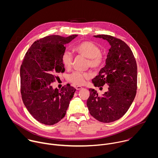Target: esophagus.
<instances>
[{
    "label": "esophagus",
    "instance_id": "obj_1",
    "mask_svg": "<svg viewBox=\"0 0 158 158\" xmlns=\"http://www.w3.org/2000/svg\"><path fill=\"white\" fill-rule=\"evenodd\" d=\"M81 89H82V87H81V86H76V89L77 90V91H79V90H81Z\"/></svg>",
    "mask_w": 158,
    "mask_h": 158
}]
</instances>
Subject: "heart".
Returning <instances> with one entry per match:
<instances>
[{"label": "heart", "mask_w": 158, "mask_h": 158, "mask_svg": "<svg viewBox=\"0 0 158 158\" xmlns=\"http://www.w3.org/2000/svg\"><path fill=\"white\" fill-rule=\"evenodd\" d=\"M73 51L78 55L88 59L87 65L93 69H99L102 66L104 59L101 55V49L91 41H84L77 44L73 48ZM73 58L71 54L65 51L62 55V62L65 69L71 68ZM89 78V75L85 73L74 72L68 76V80L73 84L82 85Z\"/></svg>", "instance_id": "heart-1"}]
</instances>
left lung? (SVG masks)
<instances>
[{
    "instance_id": "8db88e82",
    "label": "left lung",
    "mask_w": 158,
    "mask_h": 158,
    "mask_svg": "<svg viewBox=\"0 0 158 158\" xmlns=\"http://www.w3.org/2000/svg\"><path fill=\"white\" fill-rule=\"evenodd\" d=\"M106 40L111 46L106 65L93 79L95 87L109 85L101 96L89 89L87 101L89 113L102 123H111L123 117L136 94L137 64L131 49L122 40L109 35H94Z\"/></svg>"
}]
</instances>
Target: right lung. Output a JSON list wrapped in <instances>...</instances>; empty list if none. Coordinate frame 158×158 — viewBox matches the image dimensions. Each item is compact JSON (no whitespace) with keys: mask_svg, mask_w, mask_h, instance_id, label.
<instances>
[{"mask_svg":"<svg viewBox=\"0 0 158 158\" xmlns=\"http://www.w3.org/2000/svg\"><path fill=\"white\" fill-rule=\"evenodd\" d=\"M77 35L64 37L52 35L42 38L26 52L20 69L22 99L37 121L54 125L65 115L76 89L67 84L59 90L51 85L56 74L64 73L62 55L66 44Z\"/></svg>","mask_w":158,"mask_h":158,"instance_id":"obj_1","label":"right lung"}]
</instances>
